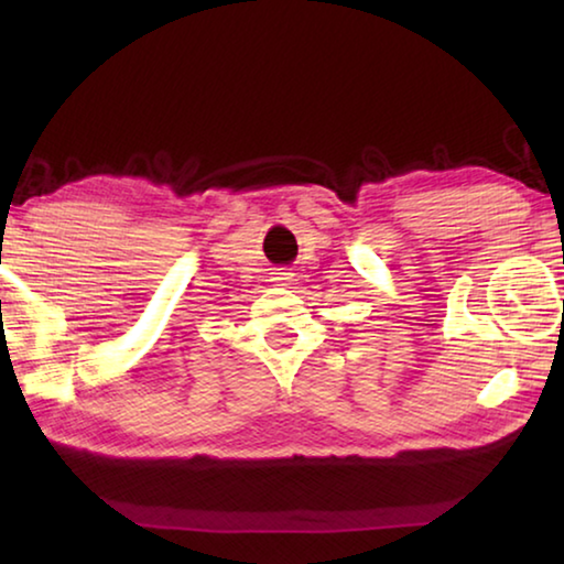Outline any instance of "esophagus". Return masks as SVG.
<instances>
[{
	"mask_svg": "<svg viewBox=\"0 0 564 564\" xmlns=\"http://www.w3.org/2000/svg\"><path fill=\"white\" fill-rule=\"evenodd\" d=\"M289 279H291V273H283V271H275L273 273V281L275 283H289Z\"/></svg>",
	"mask_w": 564,
	"mask_h": 564,
	"instance_id": "obj_1",
	"label": "esophagus"
}]
</instances>
